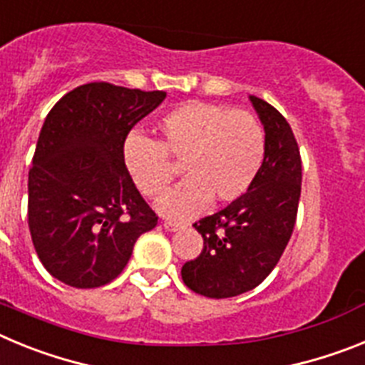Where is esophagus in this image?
I'll list each match as a JSON object with an SVG mask.
<instances>
[{"mask_svg":"<svg viewBox=\"0 0 365 365\" xmlns=\"http://www.w3.org/2000/svg\"><path fill=\"white\" fill-rule=\"evenodd\" d=\"M163 227L170 232H177V230H180V228H185L182 225H180V222H175V221H164Z\"/></svg>","mask_w":365,"mask_h":365,"instance_id":"1","label":"esophagus"}]
</instances>
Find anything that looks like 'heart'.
<instances>
[{"label":"heart","mask_w":365,"mask_h":365,"mask_svg":"<svg viewBox=\"0 0 365 365\" xmlns=\"http://www.w3.org/2000/svg\"><path fill=\"white\" fill-rule=\"evenodd\" d=\"M159 143L130 135L124 163L137 188L157 197L175 177L185 182L164 193L157 206L170 217L197 214L206 201L227 205L252 186L265 159V130L252 113L208 102H186L159 120Z\"/></svg>","instance_id":"b5f03b06"}]
</instances>
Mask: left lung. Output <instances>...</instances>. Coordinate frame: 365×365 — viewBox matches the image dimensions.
Instances as JSON below:
<instances>
[{
    "label": "left lung",
    "instance_id": "left-lung-1",
    "mask_svg": "<svg viewBox=\"0 0 365 365\" xmlns=\"http://www.w3.org/2000/svg\"><path fill=\"white\" fill-rule=\"evenodd\" d=\"M265 130V159L252 186L217 214L193 227L205 248L180 276L206 298L252 291L278 265L291 240L302 193V159L291 125L276 108L248 96Z\"/></svg>",
    "mask_w": 365,
    "mask_h": 365
}]
</instances>
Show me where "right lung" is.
Returning a JSON list of instances; mask_svg holds the SVG:
<instances>
[{"instance_id": "right-lung-1", "label": "right lung", "mask_w": 365, "mask_h": 365, "mask_svg": "<svg viewBox=\"0 0 365 365\" xmlns=\"http://www.w3.org/2000/svg\"><path fill=\"white\" fill-rule=\"evenodd\" d=\"M164 98V91L91 82L45 118L29 172V230L47 272L66 285L113 282L135 241L157 225L125 168L124 143Z\"/></svg>"}]
</instances>
